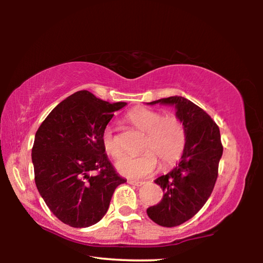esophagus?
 Masks as SVG:
<instances>
[{
	"mask_svg": "<svg viewBox=\"0 0 263 263\" xmlns=\"http://www.w3.org/2000/svg\"><path fill=\"white\" fill-rule=\"evenodd\" d=\"M128 183L130 184H132V185H137V186H140V185H142L145 183V182H142V181H135V180H130L128 181Z\"/></svg>",
	"mask_w": 263,
	"mask_h": 263,
	"instance_id": "esophagus-1",
	"label": "esophagus"
}]
</instances>
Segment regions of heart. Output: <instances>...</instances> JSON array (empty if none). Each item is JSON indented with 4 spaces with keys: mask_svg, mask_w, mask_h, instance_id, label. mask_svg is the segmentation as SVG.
Instances as JSON below:
<instances>
[{
    "mask_svg": "<svg viewBox=\"0 0 263 263\" xmlns=\"http://www.w3.org/2000/svg\"><path fill=\"white\" fill-rule=\"evenodd\" d=\"M127 119L138 130L147 133L145 151L140 157L124 155L116 162V169L127 179H141L155 171L160 159L163 167L174 164L181 158L185 146V128L175 115H164L158 110L136 108L130 111ZM102 145L106 153L117 158L122 153L121 145L114 135V128L108 126L102 133Z\"/></svg>",
    "mask_w": 263,
    "mask_h": 263,
    "instance_id": "heart-1",
    "label": "heart"
}]
</instances>
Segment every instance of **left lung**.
<instances>
[{"label": "left lung", "instance_id": "obj_1", "mask_svg": "<svg viewBox=\"0 0 263 263\" xmlns=\"http://www.w3.org/2000/svg\"><path fill=\"white\" fill-rule=\"evenodd\" d=\"M172 105L185 128V146L179 163L154 182L163 190L162 199L147 209L154 222L164 228L183 224L206 203L218 176L222 155L220 132L205 111L182 96L149 102Z\"/></svg>", "mask_w": 263, "mask_h": 263}]
</instances>
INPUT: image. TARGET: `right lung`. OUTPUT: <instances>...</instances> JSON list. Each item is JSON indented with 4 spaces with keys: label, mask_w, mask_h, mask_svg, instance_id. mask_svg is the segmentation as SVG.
Wrapping results in <instances>:
<instances>
[{
    "label": "right lung",
    "mask_w": 263,
    "mask_h": 263,
    "mask_svg": "<svg viewBox=\"0 0 263 263\" xmlns=\"http://www.w3.org/2000/svg\"><path fill=\"white\" fill-rule=\"evenodd\" d=\"M126 104L109 103L80 90L58 104L35 132V185L64 224L88 228L99 222L115 189L126 182L116 173L102 145V133L114 112ZM95 170L99 174L91 176Z\"/></svg>",
    "instance_id": "1"
}]
</instances>
